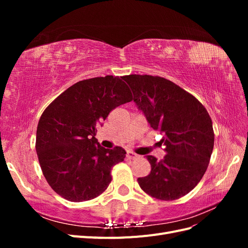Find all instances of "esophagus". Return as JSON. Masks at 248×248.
I'll use <instances>...</instances> for the list:
<instances>
[{"label":"esophagus","instance_id":"obj_1","mask_svg":"<svg viewBox=\"0 0 248 248\" xmlns=\"http://www.w3.org/2000/svg\"><path fill=\"white\" fill-rule=\"evenodd\" d=\"M126 157H127V158H128V159H134V158H137L138 155H137L136 153H133V152H127Z\"/></svg>","mask_w":248,"mask_h":248}]
</instances>
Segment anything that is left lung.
<instances>
[{"mask_svg":"<svg viewBox=\"0 0 248 248\" xmlns=\"http://www.w3.org/2000/svg\"><path fill=\"white\" fill-rule=\"evenodd\" d=\"M123 79L148 123L159 130L166 156L147 155L151 171L139 178L140 188L163 201L181 198L198 185L214 146L211 118L204 106L174 82L159 77L130 74Z\"/></svg>","mask_w":248,"mask_h":248,"instance_id":"obj_1","label":"left lung"}]
</instances>
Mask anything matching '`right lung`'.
<instances>
[{
	"label": "right lung",
	"instance_id": "add662e5",
	"mask_svg": "<svg viewBox=\"0 0 248 248\" xmlns=\"http://www.w3.org/2000/svg\"><path fill=\"white\" fill-rule=\"evenodd\" d=\"M132 100L119 77L80 80L52 101L40 117L36 152L47 183L70 202L95 199L106 190L110 170L125 158L121 147L106 149L95 138L109 112Z\"/></svg>",
	"mask_w": 248,
	"mask_h": 248
}]
</instances>
